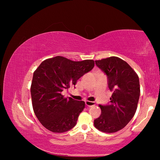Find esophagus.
Masks as SVG:
<instances>
[{"label":"esophagus","mask_w":160,"mask_h":160,"mask_svg":"<svg viewBox=\"0 0 160 160\" xmlns=\"http://www.w3.org/2000/svg\"><path fill=\"white\" fill-rule=\"evenodd\" d=\"M85 104H86V106H88V107H92L95 105V102H90V101H86Z\"/></svg>","instance_id":"esophagus-1"}]
</instances>
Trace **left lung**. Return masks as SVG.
<instances>
[{"label": "left lung", "mask_w": 160, "mask_h": 160, "mask_svg": "<svg viewBox=\"0 0 160 160\" xmlns=\"http://www.w3.org/2000/svg\"><path fill=\"white\" fill-rule=\"evenodd\" d=\"M95 63L107 75L113 94L110 104L99 105L102 113L94 125L100 131L112 133L123 128L135 115L140 92L139 78L126 61L116 56Z\"/></svg>", "instance_id": "1"}]
</instances>
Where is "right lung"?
I'll use <instances>...</instances> for the list:
<instances>
[{
	"instance_id": "obj_1",
	"label": "right lung",
	"mask_w": 160,
	"mask_h": 160,
	"mask_svg": "<svg viewBox=\"0 0 160 160\" xmlns=\"http://www.w3.org/2000/svg\"><path fill=\"white\" fill-rule=\"evenodd\" d=\"M93 60L73 61L63 56L48 58L34 72L31 97L34 112L48 131L64 132L76 125L85 108V102L71 97L65 98L61 92L93 68Z\"/></svg>"
}]
</instances>
